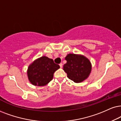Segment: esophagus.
<instances>
[{
	"label": "esophagus",
	"instance_id": "1",
	"mask_svg": "<svg viewBox=\"0 0 121 121\" xmlns=\"http://www.w3.org/2000/svg\"><path fill=\"white\" fill-rule=\"evenodd\" d=\"M59 65H60V68H61L62 67V63H60L59 64Z\"/></svg>",
	"mask_w": 121,
	"mask_h": 121
}]
</instances>
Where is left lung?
<instances>
[{
  "label": "left lung",
  "mask_w": 121,
  "mask_h": 121,
  "mask_svg": "<svg viewBox=\"0 0 121 121\" xmlns=\"http://www.w3.org/2000/svg\"><path fill=\"white\" fill-rule=\"evenodd\" d=\"M65 60L67 62L64 65V70L70 80L75 82H80L89 75L91 65L87 58L70 53L66 56Z\"/></svg>",
  "instance_id": "obj_1"
}]
</instances>
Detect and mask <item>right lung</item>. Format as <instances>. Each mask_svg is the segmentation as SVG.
Returning a JSON list of instances; mask_svg holds the SVG:
<instances>
[{"label": "right lung", "instance_id": "right-lung-1", "mask_svg": "<svg viewBox=\"0 0 121 121\" xmlns=\"http://www.w3.org/2000/svg\"><path fill=\"white\" fill-rule=\"evenodd\" d=\"M59 68V65L55 63L52 59L42 56L29 66V80L34 85L44 86L52 80L53 73Z\"/></svg>", "mask_w": 121, "mask_h": 121}]
</instances>
